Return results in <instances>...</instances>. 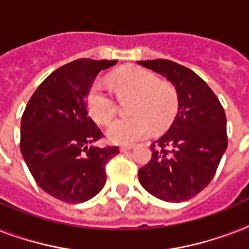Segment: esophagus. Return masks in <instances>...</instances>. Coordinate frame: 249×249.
<instances>
[{"mask_svg": "<svg viewBox=\"0 0 249 249\" xmlns=\"http://www.w3.org/2000/svg\"><path fill=\"white\" fill-rule=\"evenodd\" d=\"M133 146L130 144V146H121L120 147V151L121 152H125V151H129V150H132Z\"/></svg>", "mask_w": 249, "mask_h": 249, "instance_id": "1", "label": "esophagus"}]
</instances>
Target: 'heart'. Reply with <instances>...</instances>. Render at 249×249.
I'll list each match as a JSON object with an SVG mask.
<instances>
[{
	"mask_svg": "<svg viewBox=\"0 0 249 249\" xmlns=\"http://www.w3.org/2000/svg\"><path fill=\"white\" fill-rule=\"evenodd\" d=\"M108 84L121 101L130 98L128 103L130 116L116 120L107 130V137L113 143H134L147 136L151 126L155 132H161L177 115L179 98L176 86L159 80L146 68L140 66L119 68L109 75ZM86 106L90 116L99 125H108L116 116V102L98 81L90 86L86 94Z\"/></svg>",
	"mask_w": 249,
	"mask_h": 249,
	"instance_id": "b5f03b06",
	"label": "heart"
}]
</instances>
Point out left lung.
Returning <instances> with one entry per match:
<instances>
[{
	"label": "left lung",
	"instance_id": "8db88e82",
	"mask_svg": "<svg viewBox=\"0 0 249 249\" xmlns=\"http://www.w3.org/2000/svg\"><path fill=\"white\" fill-rule=\"evenodd\" d=\"M138 64L165 76L179 98L173 124L151 144V160L138 172L141 185L161 200H189L212 181L228 148L224 107L190 68L166 59Z\"/></svg>",
	"mask_w": 249,
	"mask_h": 249
}]
</instances>
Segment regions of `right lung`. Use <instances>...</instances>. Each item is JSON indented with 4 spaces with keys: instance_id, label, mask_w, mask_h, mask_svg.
Segmentation results:
<instances>
[{
    "instance_id": "obj_1",
    "label": "right lung",
    "mask_w": 249,
    "mask_h": 249,
    "mask_svg": "<svg viewBox=\"0 0 249 249\" xmlns=\"http://www.w3.org/2000/svg\"><path fill=\"white\" fill-rule=\"evenodd\" d=\"M113 60L83 58L59 67L40 84L20 124V151L41 189L64 203H84L106 183V164L116 146H88L103 133L88 113L86 94Z\"/></svg>"
}]
</instances>
